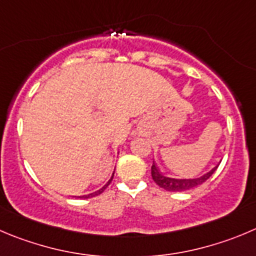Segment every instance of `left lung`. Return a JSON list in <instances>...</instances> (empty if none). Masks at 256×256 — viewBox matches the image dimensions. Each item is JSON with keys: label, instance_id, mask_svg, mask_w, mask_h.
<instances>
[{"label": "left lung", "instance_id": "obj_1", "mask_svg": "<svg viewBox=\"0 0 256 256\" xmlns=\"http://www.w3.org/2000/svg\"><path fill=\"white\" fill-rule=\"evenodd\" d=\"M218 167V164H216L214 168H211L210 171L204 174L202 176L194 177V178H177V177H170L166 176L164 174H162L160 170V167L157 166L156 160H153L152 168H150V174H152V178L160 188L166 190V191H172V192H181V191H187V190H191L194 187L200 186L201 184H204L205 181H208L211 177V174L216 171V168Z\"/></svg>", "mask_w": 256, "mask_h": 256}]
</instances>
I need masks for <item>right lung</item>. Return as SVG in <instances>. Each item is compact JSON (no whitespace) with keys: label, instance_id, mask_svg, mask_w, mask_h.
<instances>
[{"label":"right lung","instance_id":"1","mask_svg":"<svg viewBox=\"0 0 256 256\" xmlns=\"http://www.w3.org/2000/svg\"><path fill=\"white\" fill-rule=\"evenodd\" d=\"M113 176H114V172H113V174H112L110 180H109V181L106 182V184H104V186L102 187L100 190H98V191H96V192H92V194H82V196H79V197H82V198H89V197H94V196H98V194H100L102 192H103L104 190H106V187L109 186V184H110V182H112V180H113Z\"/></svg>","mask_w":256,"mask_h":256}]
</instances>
